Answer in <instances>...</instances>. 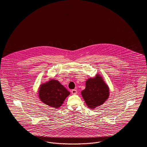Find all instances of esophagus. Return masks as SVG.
Here are the masks:
<instances>
[{
    "label": "esophagus",
    "mask_w": 147,
    "mask_h": 147,
    "mask_svg": "<svg viewBox=\"0 0 147 147\" xmlns=\"http://www.w3.org/2000/svg\"><path fill=\"white\" fill-rule=\"evenodd\" d=\"M71 92L72 94H77V90L76 89H73L71 91Z\"/></svg>",
    "instance_id": "1"
}]
</instances>
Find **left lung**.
Here are the masks:
<instances>
[{"instance_id":"8db88e82","label":"left lung","mask_w":147,"mask_h":147,"mask_svg":"<svg viewBox=\"0 0 147 147\" xmlns=\"http://www.w3.org/2000/svg\"><path fill=\"white\" fill-rule=\"evenodd\" d=\"M82 96L89 108L93 109L104 103L109 96V89L99 75L86 82V87L82 91Z\"/></svg>"}]
</instances>
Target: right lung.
Wrapping results in <instances>:
<instances>
[{
  "label": "right lung",
  "instance_id": "obj_1",
  "mask_svg": "<svg viewBox=\"0 0 147 147\" xmlns=\"http://www.w3.org/2000/svg\"><path fill=\"white\" fill-rule=\"evenodd\" d=\"M38 92L41 101L49 107L55 108L61 106L65 98L70 94L58 81L53 79L41 84Z\"/></svg>",
  "mask_w": 147,
  "mask_h": 147
}]
</instances>
